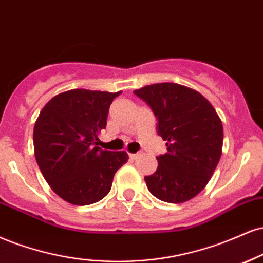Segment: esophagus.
I'll return each instance as SVG.
<instances>
[{
  "label": "esophagus",
  "mask_w": 263,
  "mask_h": 263,
  "mask_svg": "<svg viewBox=\"0 0 263 263\" xmlns=\"http://www.w3.org/2000/svg\"><path fill=\"white\" fill-rule=\"evenodd\" d=\"M138 156H139V154H129V157H130L132 160H135Z\"/></svg>",
  "instance_id": "1"
}]
</instances>
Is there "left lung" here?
<instances>
[{
    "label": "left lung",
    "mask_w": 263,
    "mask_h": 263,
    "mask_svg": "<svg viewBox=\"0 0 263 263\" xmlns=\"http://www.w3.org/2000/svg\"><path fill=\"white\" fill-rule=\"evenodd\" d=\"M153 110L156 132L167 153L157 156V170L145 176L149 191L167 203H183L206 186L220 160L223 124L199 92L163 82L135 89Z\"/></svg>",
    "instance_id": "obj_1"
}]
</instances>
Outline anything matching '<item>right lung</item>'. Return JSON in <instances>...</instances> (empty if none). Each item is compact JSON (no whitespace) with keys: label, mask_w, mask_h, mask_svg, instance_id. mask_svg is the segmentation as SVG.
<instances>
[{"label":"right lung","mask_w":263,"mask_h":263,"mask_svg":"<svg viewBox=\"0 0 263 263\" xmlns=\"http://www.w3.org/2000/svg\"><path fill=\"white\" fill-rule=\"evenodd\" d=\"M120 93L70 89L52 97L36 119V163L51 190L71 204L88 205L104 198L116 172L128 161L125 151L97 146L110 103Z\"/></svg>","instance_id":"add662e5"}]
</instances>
